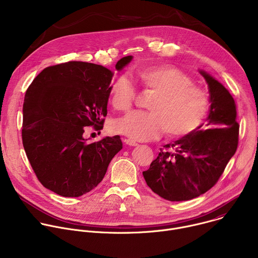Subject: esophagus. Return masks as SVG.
I'll use <instances>...</instances> for the list:
<instances>
[{
    "mask_svg": "<svg viewBox=\"0 0 258 258\" xmlns=\"http://www.w3.org/2000/svg\"><path fill=\"white\" fill-rule=\"evenodd\" d=\"M124 143H125L126 145H128V146H133V147L138 146V143H137V142H135V141H133V140H131V139H125V140H124Z\"/></svg>",
    "mask_w": 258,
    "mask_h": 258,
    "instance_id": "esophagus-1",
    "label": "esophagus"
}]
</instances>
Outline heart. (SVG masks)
Wrapping results in <instances>:
<instances>
[{"label": "heart", "mask_w": 258, "mask_h": 258, "mask_svg": "<svg viewBox=\"0 0 258 258\" xmlns=\"http://www.w3.org/2000/svg\"><path fill=\"white\" fill-rule=\"evenodd\" d=\"M140 84L154 92L148 103L150 111H132L116 120L115 133L133 141H148L163 131L170 138H180L196 130L208 109L207 94L186 73L168 65H152L139 69ZM110 103L118 111L130 109L136 90L124 77L116 79L109 89Z\"/></svg>", "instance_id": "heart-1"}]
</instances>
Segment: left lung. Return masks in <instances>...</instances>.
Returning a JSON list of instances; mask_svg holds the SVG:
<instances>
[{"label": "left lung", "instance_id": "1", "mask_svg": "<svg viewBox=\"0 0 258 258\" xmlns=\"http://www.w3.org/2000/svg\"><path fill=\"white\" fill-rule=\"evenodd\" d=\"M209 90L207 123L164 146L148 170V187L169 201H187L211 189L236 153L239 124L234 98L209 73L199 70Z\"/></svg>", "mask_w": 258, "mask_h": 258}]
</instances>
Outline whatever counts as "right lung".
<instances>
[{
	"label": "right lung",
	"mask_w": 258,
	"mask_h": 258,
	"mask_svg": "<svg viewBox=\"0 0 258 258\" xmlns=\"http://www.w3.org/2000/svg\"><path fill=\"white\" fill-rule=\"evenodd\" d=\"M133 59L121 58L120 71ZM113 72L88 62L45 68L28 87L23 103L22 143L42 185L63 197H80L103 179L122 149L119 136L88 143L86 126L103 128Z\"/></svg>",
	"instance_id": "right-lung-1"
}]
</instances>
